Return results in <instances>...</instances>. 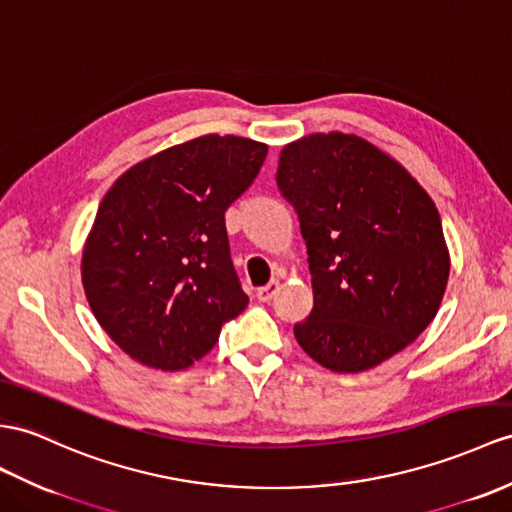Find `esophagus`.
<instances>
[{
  "label": "esophagus",
  "instance_id": "1",
  "mask_svg": "<svg viewBox=\"0 0 512 512\" xmlns=\"http://www.w3.org/2000/svg\"><path fill=\"white\" fill-rule=\"evenodd\" d=\"M278 289H280V282L271 280L267 286H260V289L256 291V297L260 299V302H271L273 295L278 293Z\"/></svg>",
  "mask_w": 512,
  "mask_h": 512
}]
</instances>
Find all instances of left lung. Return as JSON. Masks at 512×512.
I'll list each match as a JSON object with an SVG mask.
<instances>
[{
	"label": "left lung",
	"mask_w": 512,
	"mask_h": 512,
	"mask_svg": "<svg viewBox=\"0 0 512 512\" xmlns=\"http://www.w3.org/2000/svg\"><path fill=\"white\" fill-rule=\"evenodd\" d=\"M276 182L299 219L315 304L295 339L319 365L358 373L430 326L450 276L439 210L410 173L354 134H310Z\"/></svg>",
	"instance_id": "obj_1"
}]
</instances>
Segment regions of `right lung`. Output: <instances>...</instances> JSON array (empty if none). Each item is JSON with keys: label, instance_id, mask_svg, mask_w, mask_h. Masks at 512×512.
<instances>
[{"label": "right lung", "instance_id": "right-lung-1", "mask_svg": "<svg viewBox=\"0 0 512 512\" xmlns=\"http://www.w3.org/2000/svg\"><path fill=\"white\" fill-rule=\"evenodd\" d=\"M267 145L206 134L128 169L99 204L82 284L99 326L139 363L178 371L213 350L249 297L226 210L256 180Z\"/></svg>", "mask_w": 512, "mask_h": 512}]
</instances>
